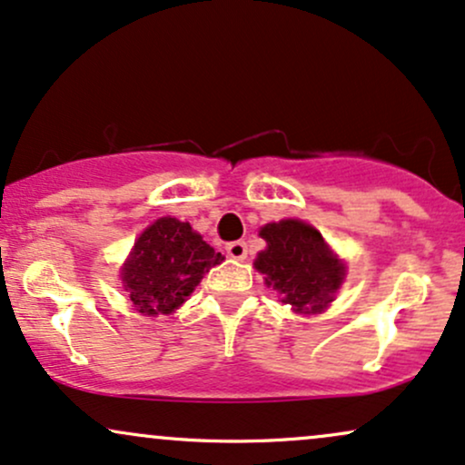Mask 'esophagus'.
<instances>
[{
	"mask_svg": "<svg viewBox=\"0 0 465 465\" xmlns=\"http://www.w3.org/2000/svg\"><path fill=\"white\" fill-rule=\"evenodd\" d=\"M226 252L231 259H237V261H243L245 256H248V243L245 242H232L226 245Z\"/></svg>",
	"mask_w": 465,
	"mask_h": 465,
	"instance_id": "1",
	"label": "esophagus"
}]
</instances>
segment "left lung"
I'll return each instance as SVG.
<instances>
[{"label": "left lung", "mask_w": 465, "mask_h": 465, "mask_svg": "<svg viewBox=\"0 0 465 465\" xmlns=\"http://www.w3.org/2000/svg\"><path fill=\"white\" fill-rule=\"evenodd\" d=\"M267 248L256 256L265 285L281 293L282 304L300 313H315L332 300L343 281V265L322 234L309 223L282 220L261 228Z\"/></svg>", "instance_id": "left-lung-1"}]
</instances>
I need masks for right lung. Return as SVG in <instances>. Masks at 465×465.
Wrapping results in <instances>:
<instances>
[{
	"mask_svg": "<svg viewBox=\"0 0 465 465\" xmlns=\"http://www.w3.org/2000/svg\"><path fill=\"white\" fill-rule=\"evenodd\" d=\"M220 261L222 254L202 242L187 222L161 217L136 239L122 281L139 313L165 315L178 309Z\"/></svg>",
	"mask_w": 465,
	"mask_h": 465,
	"instance_id": "right-lung-1",
	"label": "right lung"
}]
</instances>
